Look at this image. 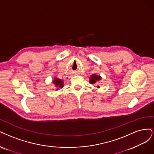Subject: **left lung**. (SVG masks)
I'll list each match as a JSON object with an SVG mask.
<instances>
[{"label":"left lung","instance_id":"1","mask_svg":"<svg viewBox=\"0 0 154 154\" xmlns=\"http://www.w3.org/2000/svg\"><path fill=\"white\" fill-rule=\"evenodd\" d=\"M102 77L100 75H97V74H93L90 77V84H96L99 81H100ZM97 88H100V86H97Z\"/></svg>","mask_w":154,"mask_h":154}]
</instances>
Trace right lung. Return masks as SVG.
<instances>
[{"instance_id":"right-lung-1","label":"right lung","mask_w":154,"mask_h":154,"mask_svg":"<svg viewBox=\"0 0 154 154\" xmlns=\"http://www.w3.org/2000/svg\"><path fill=\"white\" fill-rule=\"evenodd\" d=\"M52 83L55 85V87L56 88V90H59V89H61L64 87V81L62 79H58L57 77H54V80L52 81Z\"/></svg>"}]
</instances>
